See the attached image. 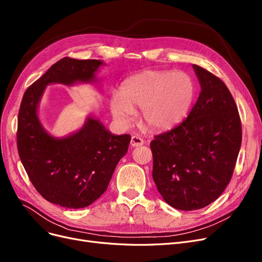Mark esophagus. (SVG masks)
<instances>
[{
    "label": "esophagus",
    "mask_w": 262,
    "mask_h": 262,
    "mask_svg": "<svg viewBox=\"0 0 262 262\" xmlns=\"http://www.w3.org/2000/svg\"><path fill=\"white\" fill-rule=\"evenodd\" d=\"M143 143H144V140L141 137H139L138 135H134L132 137V140H130L132 146H140Z\"/></svg>",
    "instance_id": "1"
}]
</instances>
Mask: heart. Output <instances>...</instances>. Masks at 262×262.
Wrapping results in <instances>:
<instances>
[{"instance_id":"b5f03b06","label":"heart","mask_w":262,"mask_h":262,"mask_svg":"<svg viewBox=\"0 0 262 262\" xmlns=\"http://www.w3.org/2000/svg\"><path fill=\"white\" fill-rule=\"evenodd\" d=\"M195 97L191 78L182 72L144 71L125 80L120 94L110 99L113 117L122 125L130 124L136 108L152 130L169 129L183 120Z\"/></svg>"}]
</instances>
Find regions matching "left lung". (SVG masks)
I'll use <instances>...</instances> for the list:
<instances>
[{
	"label": "left lung",
	"instance_id": "8db88e82",
	"mask_svg": "<svg viewBox=\"0 0 262 262\" xmlns=\"http://www.w3.org/2000/svg\"><path fill=\"white\" fill-rule=\"evenodd\" d=\"M201 92L185 120L154 136L153 180L164 200L182 211L202 209L229 184L242 142V125L228 88L196 64Z\"/></svg>",
	"mask_w": 262,
	"mask_h": 262
}]
</instances>
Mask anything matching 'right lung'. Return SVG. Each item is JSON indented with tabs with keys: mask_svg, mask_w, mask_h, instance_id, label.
<instances>
[{
	"mask_svg": "<svg viewBox=\"0 0 262 262\" xmlns=\"http://www.w3.org/2000/svg\"><path fill=\"white\" fill-rule=\"evenodd\" d=\"M99 65L65 56L27 89L18 113L17 146L30 181L47 201L68 209L85 208L104 194L130 136L112 135L89 118L80 130L56 139L40 125L37 105L47 84L91 81Z\"/></svg>",
	"mask_w": 262,
	"mask_h": 262,
	"instance_id": "obj_1",
	"label": "right lung"
}]
</instances>
